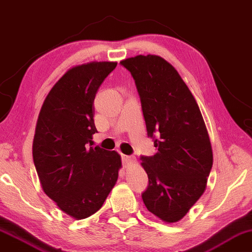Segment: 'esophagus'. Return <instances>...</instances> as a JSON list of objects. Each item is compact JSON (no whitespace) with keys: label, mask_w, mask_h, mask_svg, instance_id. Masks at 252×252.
I'll return each mask as SVG.
<instances>
[{"label":"esophagus","mask_w":252,"mask_h":252,"mask_svg":"<svg viewBox=\"0 0 252 252\" xmlns=\"http://www.w3.org/2000/svg\"><path fill=\"white\" fill-rule=\"evenodd\" d=\"M122 162H123V165H125V167H129L131 164H133L134 162H136V157L122 155Z\"/></svg>","instance_id":"obj_1"}]
</instances>
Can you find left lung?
I'll return each mask as SVG.
<instances>
[{
  "instance_id": "1",
  "label": "left lung",
  "mask_w": 252,
  "mask_h": 252,
  "mask_svg": "<svg viewBox=\"0 0 252 252\" xmlns=\"http://www.w3.org/2000/svg\"><path fill=\"white\" fill-rule=\"evenodd\" d=\"M132 76L146 129L157 152L141 156L148 187L141 197L167 223L186 216L206 189L213 152L199 106L173 66L157 55L120 62Z\"/></svg>"
}]
</instances>
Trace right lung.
<instances>
[{"label":"right lung","mask_w":252,"mask_h":252,"mask_svg":"<svg viewBox=\"0 0 252 252\" xmlns=\"http://www.w3.org/2000/svg\"><path fill=\"white\" fill-rule=\"evenodd\" d=\"M116 62H92L70 69L44 100L32 157L44 192L73 219L102 207L113 189L121 157L92 146L97 132L94 99Z\"/></svg>","instance_id":"right-lung-1"}]
</instances>
